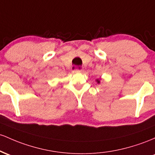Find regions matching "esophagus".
<instances>
[{
	"label": "esophagus",
	"mask_w": 155,
	"mask_h": 155,
	"mask_svg": "<svg viewBox=\"0 0 155 155\" xmlns=\"http://www.w3.org/2000/svg\"><path fill=\"white\" fill-rule=\"evenodd\" d=\"M74 72H76V73H83V72H84V69H76V70H74Z\"/></svg>",
	"instance_id": "1"
}]
</instances>
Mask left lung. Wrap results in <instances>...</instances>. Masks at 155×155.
<instances>
[{
	"label": "left lung",
	"instance_id": "8db88e82",
	"mask_svg": "<svg viewBox=\"0 0 155 155\" xmlns=\"http://www.w3.org/2000/svg\"><path fill=\"white\" fill-rule=\"evenodd\" d=\"M96 81L97 83H100V79H96Z\"/></svg>",
	"mask_w": 155,
	"mask_h": 155
}]
</instances>
